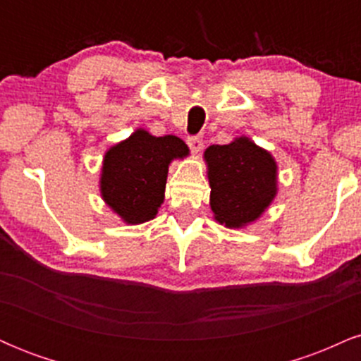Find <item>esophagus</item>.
Returning <instances> with one entry per match:
<instances>
[{"label":"esophagus","instance_id":"esophagus-1","mask_svg":"<svg viewBox=\"0 0 361 361\" xmlns=\"http://www.w3.org/2000/svg\"><path fill=\"white\" fill-rule=\"evenodd\" d=\"M186 142H188V146L193 152H198L204 147V140H202L200 135H188V137H186Z\"/></svg>","mask_w":361,"mask_h":361}]
</instances>
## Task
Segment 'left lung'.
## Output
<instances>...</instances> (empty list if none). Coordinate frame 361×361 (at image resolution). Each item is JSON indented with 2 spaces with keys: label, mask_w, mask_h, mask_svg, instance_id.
<instances>
[{
  "label": "left lung",
  "mask_w": 361,
  "mask_h": 361,
  "mask_svg": "<svg viewBox=\"0 0 361 361\" xmlns=\"http://www.w3.org/2000/svg\"><path fill=\"white\" fill-rule=\"evenodd\" d=\"M210 207L221 224L241 227L264 212L276 193V164L250 139L214 144L205 151Z\"/></svg>",
  "instance_id": "8db88e82"
}]
</instances>
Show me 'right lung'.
Listing matches in <instances>:
<instances>
[{
  "label": "right lung",
  "mask_w": 361,
  "mask_h": 361,
  "mask_svg": "<svg viewBox=\"0 0 361 361\" xmlns=\"http://www.w3.org/2000/svg\"><path fill=\"white\" fill-rule=\"evenodd\" d=\"M186 154L188 147L175 135L154 137L135 130L105 154L103 198L127 224L151 221L164 200L169 163Z\"/></svg>",
  "instance_id": "obj_1"
}]
</instances>
